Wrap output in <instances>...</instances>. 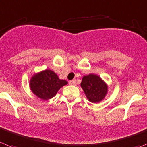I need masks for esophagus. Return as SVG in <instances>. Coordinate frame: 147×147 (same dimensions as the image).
I'll list each match as a JSON object with an SVG mask.
<instances>
[{
    "instance_id": "1",
    "label": "esophagus",
    "mask_w": 147,
    "mask_h": 147,
    "mask_svg": "<svg viewBox=\"0 0 147 147\" xmlns=\"http://www.w3.org/2000/svg\"><path fill=\"white\" fill-rule=\"evenodd\" d=\"M69 84L70 85H73V86H75L76 84V80L75 79H74V80H71L69 82Z\"/></svg>"
}]
</instances>
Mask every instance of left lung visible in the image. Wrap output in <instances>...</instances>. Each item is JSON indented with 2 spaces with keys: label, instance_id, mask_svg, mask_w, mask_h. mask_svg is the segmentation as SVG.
Returning <instances> with one entry per match:
<instances>
[{
  "label": "left lung",
  "instance_id": "left-lung-1",
  "mask_svg": "<svg viewBox=\"0 0 147 147\" xmlns=\"http://www.w3.org/2000/svg\"><path fill=\"white\" fill-rule=\"evenodd\" d=\"M81 87L87 98L92 103H99L104 99L108 92V86L103 79L95 74L83 76Z\"/></svg>",
  "mask_w": 147,
  "mask_h": 147
}]
</instances>
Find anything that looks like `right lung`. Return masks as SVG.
Here are the masks:
<instances>
[{
  "label": "right lung",
  "instance_id": "obj_1",
  "mask_svg": "<svg viewBox=\"0 0 147 147\" xmlns=\"http://www.w3.org/2000/svg\"><path fill=\"white\" fill-rule=\"evenodd\" d=\"M67 84L66 81L59 79L54 71L45 70L32 76L30 87L38 98L49 100L55 97L58 90Z\"/></svg>",
  "mask_w": 147,
  "mask_h": 147
}]
</instances>
